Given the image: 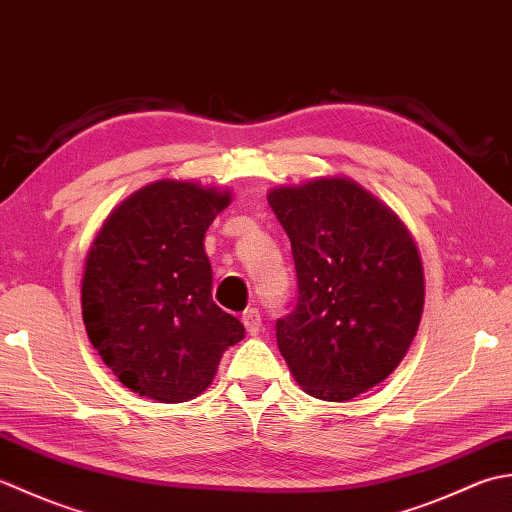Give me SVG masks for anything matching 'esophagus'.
Masks as SVG:
<instances>
[{
	"instance_id": "34e87169",
	"label": "esophagus",
	"mask_w": 512,
	"mask_h": 512,
	"mask_svg": "<svg viewBox=\"0 0 512 512\" xmlns=\"http://www.w3.org/2000/svg\"><path fill=\"white\" fill-rule=\"evenodd\" d=\"M243 325L249 333H252V336H258L260 327H263V318H260V311L258 309H247L243 314Z\"/></svg>"
}]
</instances>
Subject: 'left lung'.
<instances>
[{
	"label": "left lung",
	"instance_id": "1",
	"mask_svg": "<svg viewBox=\"0 0 512 512\" xmlns=\"http://www.w3.org/2000/svg\"><path fill=\"white\" fill-rule=\"evenodd\" d=\"M267 201L291 241L298 300L278 349L309 395L347 402L398 369L420 327L424 269L387 203L349 176L276 185Z\"/></svg>",
	"mask_w": 512,
	"mask_h": 512
}]
</instances>
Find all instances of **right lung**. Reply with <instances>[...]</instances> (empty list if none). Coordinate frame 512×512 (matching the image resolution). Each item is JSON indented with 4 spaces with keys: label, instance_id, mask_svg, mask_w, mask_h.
<instances>
[{
    "label": "right lung",
    "instance_id": "1",
    "mask_svg": "<svg viewBox=\"0 0 512 512\" xmlns=\"http://www.w3.org/2000/svg\"><path fill=\"white\" fill-rule=\"evenodd\" d=\"M232 192L159 179L108 214L90 243L81 314L92 347L130 391L163 404L194 400L245 338L212 300L205 232Z\"/></svg>",
    "mask_w": 512,
    "mask_h": 512
}]
</instances>
